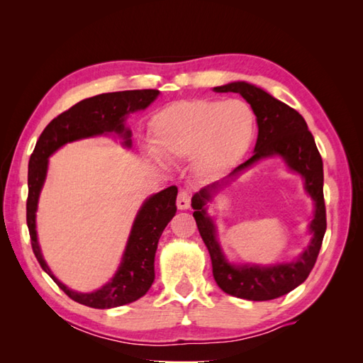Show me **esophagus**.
Wrapping results in <instances>:
<instances>
[{"mask_svg": "<svg viewBox=\"0 0 363 363\" xmlns=\"http://www.w3.org/2000/svg\"><path fill=\"white\" fill-rule=\"evenodd\" d=\"M190 198H191L190 191L186 190V189H182L179 194H177V199H176L177 209H181V211L189 209V207H190Z\"/></svg>", "mask_w": 363, "mask_h": 363, "instance_id": "obj_1", "label": "esophagus"}]
</instances>
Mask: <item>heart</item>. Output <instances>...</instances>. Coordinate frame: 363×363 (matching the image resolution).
Masks as SVG:
<instances>
[{
  "mask_svg": "<svg viewBox=\"0 0 363 363\" xmlns=\"http://www.w3.org/2000/svg\"><path fill=\"white\" fill-rule=\"evenodd\" d=\"M150 130L162 156H194L199 173L218 177L251 148L256 117L240 99H182L154 115Z\"/></svg>",
  "mask_w": 363,
  "mask_h": 363,
  "instance_id": "obj_1",
  "label": "heart"
}]
</instances>
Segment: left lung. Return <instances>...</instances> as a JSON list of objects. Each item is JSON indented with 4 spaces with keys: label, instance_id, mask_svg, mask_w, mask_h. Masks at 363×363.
Returning <instances> with one entry per match:
<instances>
[{
    "label": "left lung",
    "instance_id": "8db88e82",
    "mask_svg": "<svg viewBox=\"0 0 363 363\" xmlns=\"http://www.w3.org/2000/svg\"><path fill=\"white\" fill-rule=\"evenodd\" d=\"M215 91H234L240 94L252 107L257 117L259 135L254 156L238 167L235 172L250 167L262 157L282 156L291 169L306 179V190L315 201V218L311 223L313 238L303 256L295 264L277 267H233L229 265L215 238L212 220L206 215L204 206L211 199L212 190L218 182L211 184L194 195L191 207L201 238L212 259L213 279L218 287L230 296L250 301H268L287 295L303 284L317 262L318 252L326 233V206L323 195V160L315 145L313 135L307 129L306 120L290 106L273 98L265 90L248 82H233L215 87ZM234 172V173H235Z\"/></svg>",
    "mask_w": 363,
    "mask_h": 363
}]
</instances>
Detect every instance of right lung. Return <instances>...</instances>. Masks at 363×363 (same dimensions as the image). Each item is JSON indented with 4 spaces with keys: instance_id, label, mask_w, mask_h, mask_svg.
Segmentation results:
<instances>
[{
    "instance_id": "right-lung-1",
    "label": "right lung",
    "mask_w": 363,
    "mask_h": 363,
    "mask_svg": "<svg viewBox=\"0 0 363 363\" xmlns=\"http://www.w3.org/2000/svg\"><path fill=\"white\" fill-rule=\"evenodd\" d=\"M159 90H125L101 94L82 99L70 109L57 115L43 129L30 154L28 167V201L26 223L34 256L38 264L51 276L68 298L94 309H111V307L134 303L150 290L154 282V256H156L159 238L165 226L176 213L177 187L172 186L152 195L138 212L133 230L123 256L121 267L113 279L94 293H78L68 290L60 284L46 267L37 243L35 211L38 194L46 176L48 157L67 142L78 138L99 135L103 133H117L125 137V145H130V130L123 125L129 112L148 107L157 98Z\"/></svg>"
}]
</instances>
